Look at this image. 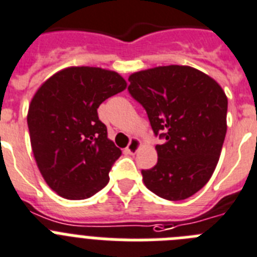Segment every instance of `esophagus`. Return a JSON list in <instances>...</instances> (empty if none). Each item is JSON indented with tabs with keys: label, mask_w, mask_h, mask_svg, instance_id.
<instances>
[{
	"label": "esophagus",
	"mask_w": 257,
	"mask_h": 257,
	"mask_svg": "<svg viewBox=\"0 0 257 257\" xmlns=\"http://www.w3.org/2000/svg\"><path fill=\"white\" fill-rule=\"evenodd\" d=\"M141 147V142H140V140L138 138H132L131 142H129V145L126 146V153L129 154H136L138 151V149Z\"/></svg>",
	"instance_id": "esophagus-1"
}]
</instances>
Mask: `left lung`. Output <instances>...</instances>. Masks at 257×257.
<instances>
[{
    "instance_id": "obj_1",
    "label": "left lung",
    "mask_w": 257,
    "mask_h": 257,
    "mask_svg": "<svg viewBox=\"0 0 257 257\" xmlns=\"http://www.w3.org/2000/svg\"><path fill=\"white\" fill-rule=\"evenodd\" d=\"M131 95L146 110L158 163L142 171L146 187L167 200L194 195L209 181L226 135L227 98L215 80L189 66H163L129 76Z\"/></svg>"
}]
</instances>
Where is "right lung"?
<instances>
[{
    "label": "right lung",
    "instance_id": "1",
    "mask_svg": "<svg viewBox=\"0 0 257 257\" xmlns=\"http://www.w3.org/2000/svg\"><path fill=\"white\" fill-rule=\"evenodd\" d=\"M126 88L113 71L68 67L49 77L31 101L27 122L37 167L66 199H86L108 184L121 150L107 138L97 108Z\"/></svg>",
    "mask_w": 257,
    "mask_h": 257
}]
</instances>
